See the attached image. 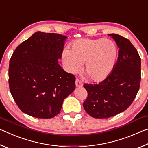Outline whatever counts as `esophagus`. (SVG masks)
<instances>
[{
    "label": "esophagus",
    "instance_id": "esophagus-1",
    "mask_svg": "<svg viewBox=\"0 0 148 148\" xmlns=\"http://www.w3.org/2000/svg\"><path fill=\"white\" fill-rule=\"evenodd\" d=\"M76 87H81L83 86V84H82V82L80 81L79 79H76Z\"/></svg>",
    "mask_w": 148,
    "mask_h": 148
}]
</instances>
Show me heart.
<instances>
[{
    "mask_svg": "<svg viewBox=\"0 0 148 148\" xmlns=\"http://www.w3.org/2000/svg\"><path fill=\"white\" fill-rule=\"evenodd\" d=\"M117 57L116 44L108 39H79L65 48L62 61L65 69L71 74L81 70L85 62V71L92 81L101 82L113 70Z\"/></svg>",
    "mask_w": 148,
    "mask_h": 148,
    "instance_id": "b5f03b06",
    "label": "heart"
}]
</instances>
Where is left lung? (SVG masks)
Segmentation results:
<instances>
[{
    "mask_svg": "<svg viewBox=\"0 0 148 148\" xmlns=\"http://www.w3.org/2000/svg\"><path fill=\"white\" fill-rule=\"evenodd\" d=\"M119 48L118 59L112 71L98 84L84 85L88 97L85 110L95 118L103 119L125 111L133 102L141 79V59L128 39L110 34Z\"/></svg>",
    "mask_w": 148,
    "mask_h": 148,
    "instance_id": "left-lung-1",
    "label": "left lung"
}]
</instances>
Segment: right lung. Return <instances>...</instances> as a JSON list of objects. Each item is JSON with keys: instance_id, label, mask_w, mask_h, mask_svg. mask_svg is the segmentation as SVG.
<instances>
[{"instance_id": "add662e5", "label": "right lung", "mask_w": 148, "mask_h": 148, "mask_svg": "<svg viewBox=\"0 0 148 148\" xmlns=\"http://www.w3.org/2000/svg\"><path fill=\"white\" fill-rule=\"evenodd\" d=\"M66 38L37 31L15 49L10 61L9 86L23 113L36 118H52L59 114L64 99L74 91V76L58 64Z\"/></svg>"}]
</instances>
